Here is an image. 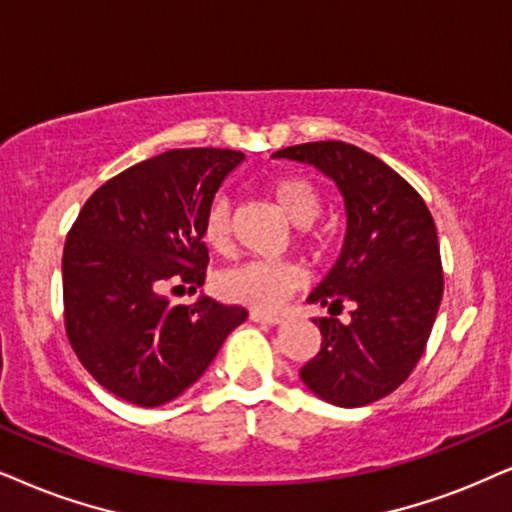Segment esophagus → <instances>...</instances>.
Instances as JSON below:
<instances>
[{
    "label": "esophagus",
    "instance_id": "34e87169",
    "mask_svg": "<svg viewBox=\"0 0 512 512\" xmlns=\"http://www.w3.org/2000/svg\"><path fill=\"white\" fill-rule=\"evenodd\" d=\"M250 319L252 321H260V323H269V326H278V323H283L286 316L283 314H274V312H250Z\"/></svg>",
    "mask_w": 512,
    "mask_h": 512
}]
</instances>
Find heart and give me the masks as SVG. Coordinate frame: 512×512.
Returning <instances> with one entry per match:
<instances>
[{"label": "heart", "mask_w": 512, "mask_h": 512, "mask_svg": "<svg viewBox=\"0 0 512 512\" xmlns=\"http://www.w3.org/2000/svg\"><path fill=\"white\" fill-rule=\"evenodd\" d=\"M278 208L300 229L312 226L321 217L323 200L314 181L300 174L278 177L271 184ZM234 217L229 198L219 196L210 203L203 222V238L212 250L224 252L231 245ZM304 274L286 260H250L222 271L217 276V290L224 300L248 304L252 309H274L302 286Z\"/></svg>", "instance_id": "b5f03b06"}]
</instances>
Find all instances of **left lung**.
Segmentation results:
<instances>
[{
    "label": "left lung",
    "mask_w": 512,
    "mask_h": 512,
    "mask_svg": "<svg viewBox=\"0 0 512 512\" xmlns=\"http://www.w3.org/2000/svg\"><path fill=\"white\" fill-rule=\"evenodd\" d=\"M274 158L333 179L347 212L338 262L309 302L331 312L352 302V319H314L323 340L302 383L328 404H373L409 378L435 326L444 293L435 219L409 181L345 141L288 146Z\"/></svg>",
    "instance_id": "8db88e82"
}]
</instances>
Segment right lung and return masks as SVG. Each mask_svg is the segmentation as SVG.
<instances>
[{
  "label": "right lung",
  "instance_id": "obj_1",
  "mask_svg": "<svg viewBox=\"0 0 512 512\" xmlns=\"http://www.w3.org/2000/svg\"><path fill=\"white\" fill-rule=\"evenodd\" d=\"M245 160L229 148H174L108 179L63 248L66 333L77 359L115 397L163 406L196 383L248 319L200 295L172 304L167 281L205 283V212Z\"/></svg>",
  "mask_w": 512,
  "mask_h": 512
}]
</instances>
